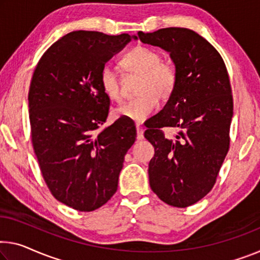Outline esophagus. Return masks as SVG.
Wrapping results in <instances>:
<instances>
[{
  "label": "esophagus",
  "instance_id": "1",
  "mask_svg": "<svg viewBox=\"0 0 260 260\" xmlns=\"http://www.w3.org/2000/svg\"><path fill=\"white\" fill-rule=\"evenodd\" d=\"M136 129H137V139L138 141H142L144 138V129L142 125H137L136 126Z\"/></svg>",
  "mask_w": 260,
  "mask_h": 260
}]
</instances>
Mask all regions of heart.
<instances>
[{"instance_id":"heart-1","label":"heart","mask_w":260,"mask_h":260,"mask_svg":"<svg viewBox=\"0 0 260 260\" xmlns=\"http://www.w3.org/2000/svg\"><path fill=\"white\" fill-rule=\"evenodd\" d=\"M121 65L127 73L141 77L138 98L126 102L115 110L118 118L142 123L153 114L159 106V99H169L177 85V71L171 63L162 62L157 51L145 46H136L123 57ZM101 88L106 96L115 102H122L123 93L119 78L111 66L101 71Z\"/></svg>"}]
</instances>
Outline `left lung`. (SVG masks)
Returning <instances> with one entry per match:
<instances>
[{"mask_svg":"<svg viewBox=\"0 0 260 260\" xmlns=\"http://www.w3.org/2000/svg\"><path fill=\"white\" fill-rule=\"evenodd\" d=\"M143 43L169 52L177 71L175 89L151 118L145 138L154 147L151 189L167 205L186 208L206 197L229 151L234 114L229 75L221 54L193 30L166 27L138 32ZM179 127L166 139L162 127Z\"/></svg>","mask_w":260,"mask_h":260,"instance_id":"left-lung-1","label":"left lung"}]
</instances>
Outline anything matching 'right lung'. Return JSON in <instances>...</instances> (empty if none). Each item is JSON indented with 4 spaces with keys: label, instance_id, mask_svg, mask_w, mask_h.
Returning a JSON list of instances; mask_svg holds the SVG:
<instances>
[{
    "label": "right lung",
    "instance_id": "add662e5",
    "mask_svg": "<svg viewBox=\"0 0 260 260\" xmlns=\"http://www.w3.org/2000/svg\"><path fill=\"white\" fill-rule=\"evenodd\" d=\"M136 36L73 31L46 50L29 90L31 139L52 195L79 211H93L116 193L124 155L136 141L133 121L99 130L110 100L101 71Z\"/></svg>",
    "mask_w": 260,
    "mask_h": 260
}]
</instances>
